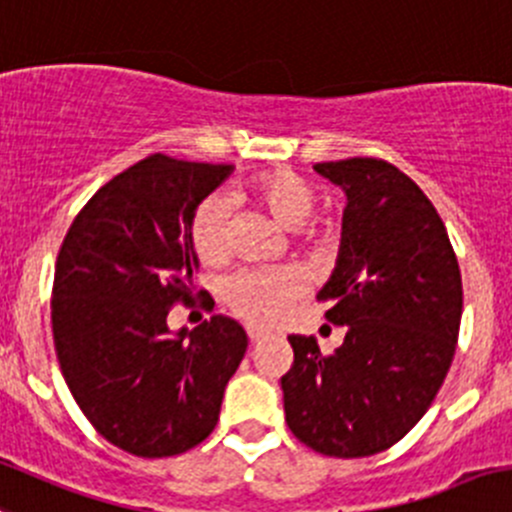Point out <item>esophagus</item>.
<instances>
[{"mask_svg": "<svg viewBox=\"0 0 512 512\" xmlns=\"http://www.w3.org/2000/svg\"><path fill=\"white\" fill-rule=\"evenodd\" d=\"M247 337H250V342H257V340H262V337H265V332H262L260 327L250 325V327H247Z\"/></svg>", "mask_w": 512, "mask_h": 512, "instance_id": "obj_1", "label": "esophagus"}]
</instances>
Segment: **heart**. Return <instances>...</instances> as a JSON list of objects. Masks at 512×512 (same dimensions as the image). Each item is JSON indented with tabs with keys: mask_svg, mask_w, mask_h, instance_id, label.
Returning <instances> with one entry per match:
<instances>
[{
	"mask_svg": "<svg viewBox=\"0 0 512 512\" xmlns=\"http://www.w3.org/2000/svg\"><path fill=\"white\" fill-rule=\"evenodd\" d=\"M232 200L257 202L282 227L297 230L315 210L317 195L295 172L275 170L255 177L250 185L232 190ZM227 217H230V202L222 195L207 197L192 217V250L207 265H217L227 257ZM297 292H300V277L292 270H280V267L240 272L225 287V297L232 310L257 325L275 322Z\"/></svg>",
	"mask_w": 512,
	"mask_h": 512,
	"instance_id": "b5f03b06",
	"label": "heart"
}]
</instances>
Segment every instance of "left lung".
Instances as JSON below:
<instances>
[{
  "label": "left lung",
  "instance_id": "left-lung-1",
  "mask_svg": "<svg viewBox=\"0 0 512 512\" xmlns=\"http://www.w3.org/2000/svg\"><path fill=\"white\" fill-rule=\"evenodd\" d=\"M345 192L335 270L317 297L345 327L322 355L315 337L290 335L282 375L285 420L300 443L332 458H365L398 443L425 415L455 355L463 280L433 202L390 162H320Z\"/></svg>",
  "mask_w": 512,
  "mask_h": 512
}]
</instances>
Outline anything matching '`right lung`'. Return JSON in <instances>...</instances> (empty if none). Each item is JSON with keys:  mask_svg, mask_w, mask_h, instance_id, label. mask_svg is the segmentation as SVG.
I'll return each instance as SVG.
<instances>
[{"mask_svg": "<svg viewBox=\"0 0 512 512\" xmlns=\"http://www.w3.org/2000/svg\"><path fill=\"white\" fill-rule=\"evenodd\" d=\"M235 165L150 155L99 187L69 227L54 267V350L69 393L112 445L167 458L220 420L247 335L215 315L172 332L200 267L190 222Z\"/></svg>", "mask_w": 512, "mask_h": 512, "instance_id": "right-lung-1", "label": "right lung"}]
</instances>
